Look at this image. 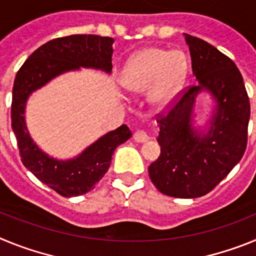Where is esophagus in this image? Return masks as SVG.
Returning <instances> with one entry per match:
<instances>
[{
    "label": "esophagus",
    "mask_w": 256,
    "mask_h": 256,
    "mask_svg": "<svg viewBox=\"0 0 256 256\" xmlns=\"http://www.w3.org/2000/svg\"><path fill=\"white\" fill-rule=\"evenodd\" d=\"M133 138H134L136 142H146L148 140V134L144 130H136L134 134H133Z\"/></svg>",
    "instance_id": "34e87169"
}]
</instances>
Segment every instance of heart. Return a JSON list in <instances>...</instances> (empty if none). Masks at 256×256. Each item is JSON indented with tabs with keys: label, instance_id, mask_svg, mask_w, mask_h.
<instances>
[{
	"label": "heart",
	"instance_id": "obj_1",
	"mask_svg": "<svg viewBox=\"0 0 256 256\" xmlns=\"http://www.w3.org/2000/svg\"><path fill=\"white\" fill-rule=\"evenodd\" d=\"M186 69V58L182 52L144 48L126 64L123 83L126 88L137 92L151 87V100L158 105H164L182 86Z\"/></svg>",
	"mask_w": 256,
	"mask_h": 256
}]
</instances>
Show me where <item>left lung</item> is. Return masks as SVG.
Here are the masks:
<instances>
[{"mask_svg": "<svg viewBox=\"0 0 256 256\" xmlns=\"http://www.w3.org/2000/svg\"><path fill=\"white\" fill-rule=\"evenodd\" d=\"M184 36L198 86L182 90L168 112L158 114L162 154L148 166V176L164 195L194 198L216 188L245 154L250 101L234 61L204 40ZM202 89L217 102L206 134L194 130L190 118L196 94Z\"/></svg>", "mask_w": 256, "mask_h": 256, "instance_id": "obj_1", "label": "left lung"}]
</instances>
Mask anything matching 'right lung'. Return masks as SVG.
Here are the masks:
<instances>
[{
	"label": "right lung",
	"instance_id": "1",
	"mask_svg": "<svg viewBox=\"0 0 256 256\" xmlns=\"http://www.w3.org/2000/svg\"><path fill=\"white\" fill-rule=\"evenodd\" d=\"M114 38L94 34H73L55 38L38 47L15 76L11 102V126L16 137L20 159L42 183L64 198L84 195L94 188L112 164L119 144L132 132L123 124L86 148L78 158L66 162L52 159L32 141L26 126L24 110L29 94L52 78L79 66L112 72Z\"/></svg>",
	"mask_w": 256,
	"mask_h": 256
}]
</instances>
